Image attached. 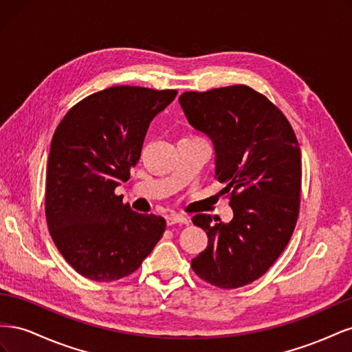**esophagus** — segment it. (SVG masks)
<instances>
[{
	"instance_id": "1",
	"label": "esophagus",
	"mask_w": 352,
	"mask_h": 352,
	"mask_svg": "<svg viewBox=\"0 0 352 352\" xmlns=\"http://www.w3.org/2000/svg\"><path fill=\"white\" fill-rule=\"evenodd\" d=\"M166 221H167L168 226L177 225V223H179V225H189V220L182 214H170V216L166 217Z\"/></svg>"
}]
</instances>
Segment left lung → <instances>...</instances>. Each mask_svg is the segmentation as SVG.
<instances>
[{
	"label": "left lung",
	"instance_id": "obj_1",
	"mask_svg": "<svg viewBox=\"0 0 352 352\" xmlns=\"http://www.w3.org/2000/svg\"><path fill=\"white\" fill-rule=\"evenodd\" d=\"M190 126L206 133L216 153V179L230 192L233 219L197 214L208 236L192 260L202 280L221 289L248 285L267 272L289 242L300 212L301 150L276 105L247 85L179 98Z\"/></svg>",
	"mask_w": 352,
	"mask_h": 352
}]
</instances>
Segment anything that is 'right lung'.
<instances>
[{"instance_id":"add662e5","label":"right lung","mask_w":352,"mask_h":352,"mask_svg":"<svg viewBox=\"0 0 352 352\" xmlns=\"http://www.w3.org/2000/svg\"><path fill=\"white\" fill-rule=\"evenodd\" d=\"M177 91L111 87L67 111L51 141L45 216L65 260L91 280H119L140 269L166 220L140 214L114 190L131 177L154 117Z\"/></svg>"}]
</instances>
